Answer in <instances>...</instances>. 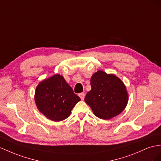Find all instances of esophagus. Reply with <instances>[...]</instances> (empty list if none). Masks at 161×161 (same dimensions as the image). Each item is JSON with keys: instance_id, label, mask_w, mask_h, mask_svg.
Returning a JSON list of instances; mask_svg holds the SVG:
<instances>
[{"instance_id": "esophagus-1", "label": "esophagus", "mask_w": 161, "mask_h": 161, "mask_svg": "<svg viewBox=\"0 0 161 161\" xmlns=\"http://www.w3.org/2000/svg\"><path fill=\"white\" fill-rule=\"evenodd\" d=\"M79 96L81 98V100H84V98L85 97V93L84 92H81V93L79 94Z\"/></svg>"}]
</instances>
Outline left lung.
Masks as SVG:
<instances>
[{
    "mask_svg": "<svg viewBox=\"0 0 161 161\" xmlns=\"http://www.w3.org/2000/svg\"><path fill=\"white\" fill-rule=\"evenodd\" d=\"M92 89L84 98L98 118L109 120L120 114L128 103L125 84L116 75L98 71L90 80Z\"/></svg>",
    "mask_w": 161,
    "mask_h": 161,
    "instance_id": "8db88e82",
    "label": "left lung"
}]
</instances>
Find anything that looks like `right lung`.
<instances>
[{"mask_svg":"<svg viewBox=\"0 0 161 161\" xmlns=\"http://www.w3.org/2000/svg\"><path fill=\"white\" fill-rule=\"evenodd\" d=\"M80 100L64 77L58 74L40 82L36 88V107L45 117L53 121L67 118Z\"/></svg>","mask_w":161,"mask_h":161,"instance_id":"right-lung-1","label":"right lung"}]
</instances>
